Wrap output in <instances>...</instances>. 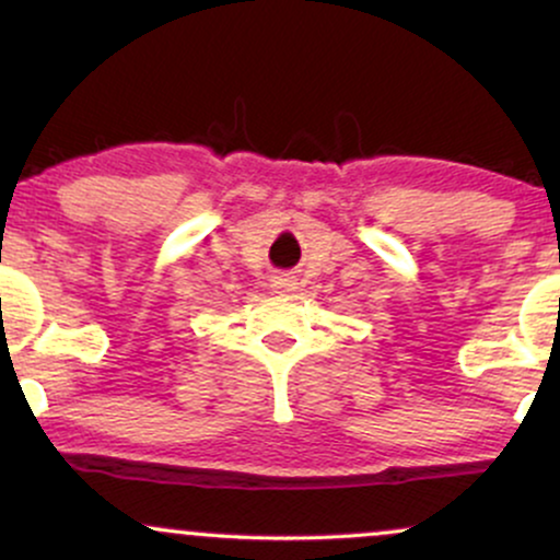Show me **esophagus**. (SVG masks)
Instances as JSON below:
<instances>
[{
  "label": "esophagus",
  "instance_id": "1",
  "mask_svg": "<svg viewBox=\"0 0 560 560\" xmlns=\"http://www.w3.org/2000/svg\"><path fill=\"white\" fill-rule=\"evenodd\" d=\"M271 289L276 294H292L294 289H298V279H294V276H289V273H284V276H273V281H271Z\"/></svg>",
  "mask_w": 560,
  "mask_h": 560
}]
</instances>
